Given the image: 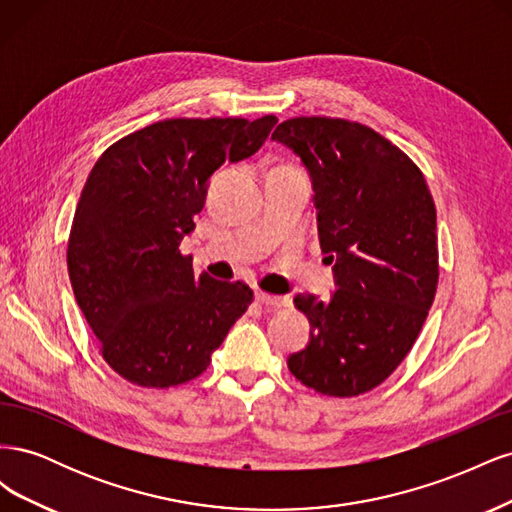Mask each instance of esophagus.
Segmentation results:
<instances>
[{
	"instance_id": "34e87169",
	"label": "esophagus",
	"mask_w": 512,
	"mask_h": 512,
	"mask_svg": "<svg viewBox=\"0 0 512 512\" xmlns=\"http://www.w3.org/2000/svg\"><path fill=\"white\" fill-rule=\"evenodd\" d=\"M256 301L267 305V307H284L290 305L288 297H275V294H267V292H256Z\"/></svg>"
}]
</instances>
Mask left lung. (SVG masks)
I'll use <instances>...</instances> for the list:
<instances>
[{"instance_id":"left-lung-1","label":"left lung","mask_w":512,"mask_h":512,"mask_svg":"<svg viewBox=\"0 0 512 512\" xmlns=\"http://www.w3.org/2000/svg\"><path fill=\"white\" fill-rule=\"evenodd\" d=\"M271 138L312 177L318 239L337 286L327 301L294 297L312 331L288 369L322 395H363L406 359L436 297V205L421 168L363 123L294 117Z\"/></svg>"}]
</instances>
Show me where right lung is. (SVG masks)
<instances>
[{
	"label": "right lung",
	"instance_id": "obj_1",
	"mask_svg": "<svg viewBox=\"0 0 512 512\" xmlns=\"http://www.w3.org/2000/svg\"><path fill=\"white\" fill-rule=\"evenodd\" d=\"M275 123V115L164 119L123 136L91 168L70 228L68 273L121 378L145 389L194 380L252 303L243 282L196 277L179 243L196 228L211 175L254 156Z\"/></svg>",
	"mask_w": 512,
	"mask_h": 512
}]
</instances>
